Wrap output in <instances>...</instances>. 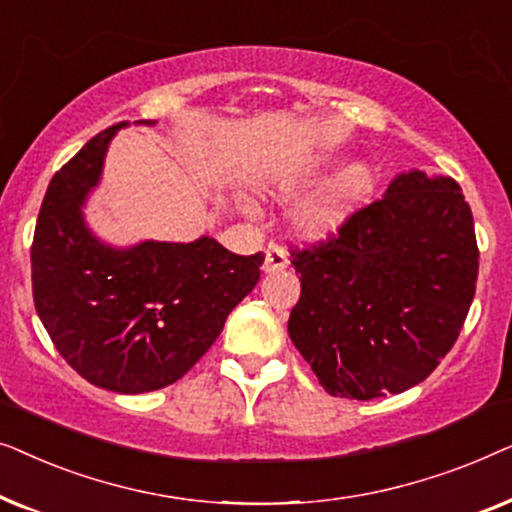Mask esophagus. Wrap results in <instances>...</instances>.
I'll return each instance as SVG.
<instances>
[{
	"instance_id": "34e87169",
	"label": "esophagus",
	"mask_w": 512,
	"mask_h": 512,
	"mask_svg": "<svg viewBox=\"0 0 512 512\" xmlns=\"http://www.w3.org/2000/svg\"><path fill=\"white\" fill-rule=\"evenodd\" d=\"M286 265H289V254H286V249L279 247V244H272V247L265 251L263 270L265 272H279V270H284Z\"/></svg>"
}]
</instances>
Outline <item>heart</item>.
<instances>
[{
  "instance_id": "heart-1",
  "label": "heart",
  "mask_w": 512,
  "mask_h": 512,
  "mask_svg": "<svg viewBox=\"0 0 512 512\" xmlns=\"http://www.w3.org/2000/svg\"><path fill=\"white\" fill-rule=\"evenodd\" d=\"M324 174V165L310 167L293 174H284L277 181V191L293 195L303 188L312 186ZM375 174L366 163H354L342 170L338 177L328 181L321 191L298 209V226L307 235L326 237L338 233L359 209L366 205L373 195Z\"/></svg>"
}]
</instances>
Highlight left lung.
Returning a JSON list of instances; mask_svg holds the SVG:
<instances>
[{
  "instance_id": "8db88e82",
  "label": "left lung",
  "mask_w": 512,
  "mask_h": 512,
  "mask_svg": "<svg viewBox=\"0 0 512 512\" xmlns=\"http://www.w3.org/2000/svg\"><path fill=\"white\" fill-rule=\"evenodd\" d=\"M289 251L303 286L293 345L328 394L356 401L424 382L457 342L478 282L471 207L457 181L424 172Z\"/></svg>"
}]
</instances>
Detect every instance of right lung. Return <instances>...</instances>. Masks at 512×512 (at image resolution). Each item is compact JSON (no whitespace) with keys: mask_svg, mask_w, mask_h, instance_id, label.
<instances>
[{"mask_svg":"<svg viewBox=\"0 0 512 512\" xmlns=\"http://www.w3.org/2000/svg\"><path fill=\"white\" fill-rule=\"evenodd\" d=\"M121 125L90 139L48 184L30 251L32 296L55 349L83 380L144 394L202 359L256 286L265 254L237 256L212 237L132 249L95 240L81 205Z\"/></svg>","mask_w":512,"mask_h":512,"instance_id":"right-lung-1","label":"right lung"}]
</instances>
